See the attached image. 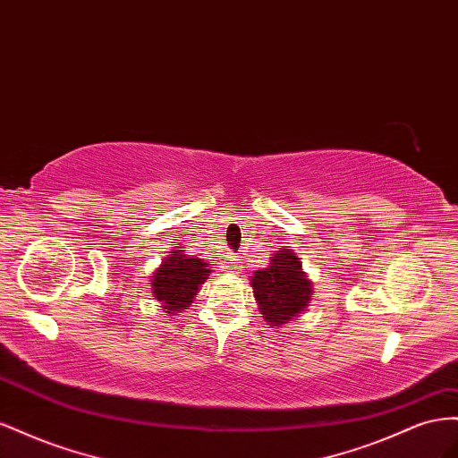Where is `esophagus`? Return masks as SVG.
Instances as JSON below:
<instances>
[{
    "instance_id": "34e87169",
    "label": "esophagus",
    "mask_w": 458,
    "mask_h": 458,
    "mask_svg": "<svg viewBox=\"0 0 458 458\" xmlns=\"http://www.w3.org/2000/svg\"><path fill=\"white\" fill-rule=\"evenodd\" d=\"M232 259H233V260H236V257H232ZM230 268H236V265H232Z\"/></svg>"
}]
</instances>
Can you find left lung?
<instances>
[{
	"instance_id": "obj_1",
	"label": "left lung",
	"mask_w": 458,
	"mask_h": 458,
	"mask_svg": "<svg viewBox=\"0 0 458 458\" xmlns=\"http://www.w3.org/2000/svg\"><path fill=\"white\" fill-rule=\"evenodd\" d=\"M260 315L282 326L301 312L310 299V282L305 278L301 263L292 251H278L268 268L257 270L251 280Z\"/></svg>"
}]
</instances>
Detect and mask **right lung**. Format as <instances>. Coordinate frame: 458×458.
Segmentation results:
<instances>
[{"mask_svg": "<svg viewBox=\"0 0 458 458\" xmlns=\"http://www.w3.org/2000/svg\"><path fill=\"white\" fill-rule=\"evenodd\" d=\"M207 263L201 259L186 257L180 250L168 257L161 268L153 276V293L163 301L166 312H174L186 309L191 299L198 295L199 285L208 276Z\"/></svg>", "mask_w": 458, "mask_h": 458, "instance_id": "right-lung-1", "label": "right lung"}]
</instances>
